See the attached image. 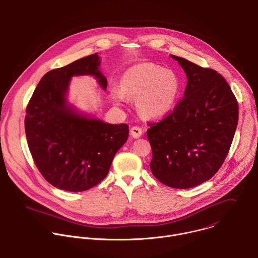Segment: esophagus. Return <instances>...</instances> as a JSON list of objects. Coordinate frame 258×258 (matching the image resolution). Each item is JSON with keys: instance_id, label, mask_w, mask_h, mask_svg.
<instances>
[{"instance_id": "obj_1", "label": "esophagus", "mask_w": 258, "mask_h": 258, "mask_svg": "<svg viewBox=\"0 0 258 258\" xmlns=\"http://www.w3.org/2000/svg\"><path fill=\"white\" fill-rule=\"evenodd\" d=\"M143 134V131L141 127L139 126H133L131 128V136L134 138V139H139Z\"/></svg>"}]
</instances>
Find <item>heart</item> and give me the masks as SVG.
<instances>
[{
  "label": "heart",
  "instance_id": "heart-1",
  "mask_svg": "<svg viewBox=\"0 0 258 258\" xmlns=\"http://www.w3.org/2000/svg\"><path fill=\"white\" fill-rule=\"evenodd\" d=\"M182 88V80L174 70L144 62L124 71L120 86H111L110 97L117 105L124 103L126 97L138 98V107L144 116L160 118L174 109Z\"/></svg>",
  "mask_w": 258,
  "mask_h": 258
}]
</instances>
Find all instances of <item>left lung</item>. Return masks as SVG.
<instances>
[{
  "label": "left lung",
  "instance_id": "left-lung-1",
  "mask_svg": "<svg viewBox=\"0 0 258 258\" xmlns=\"http://www.w3.org/2000/svg\"><path fill=\"white\" fill-rule=\"evenodd\" d=\"M187 76L184 97L147 132L153 175L163 184L189 189L210 180L222 166L238 123V103L217 71L170 55Z\"/></svg>",
  "mask_w": 258,
  "mask_h": 258
}]
</instances>
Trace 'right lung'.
I'll return each instance as SVG.
<instances>
[{"label":"right lung","instance_id":"obj_1","mask_svg":"<svg viewBox=\"0 0 258 258\" xmlns=\"http://www.w3.org/2000/svg\"><path fill=\"white\" fill-rule=\"evenodd\" d=\"M100 62L95 53L47 72L26 109L25 131L34 162L47 182L64 191L82 192L96 186L128 138L127 124L105 122L68 100L74 76H92L106 90Z\"/></svg>","mask_w":258,"mask_h":258}]
</instances>
